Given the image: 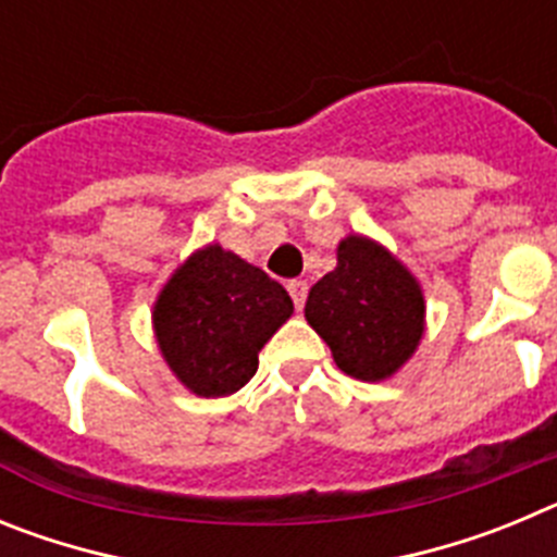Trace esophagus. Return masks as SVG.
I'll list each match as a JSON object with an SVG mask.
<instances>
[{
    "label": "esophagus",
    "mask_w": 557,
    "mask_h": 557,
    "mask_svg": "<svg viewBox=\"0 0 557 557\" xmlns=\"http://www.w3.org/2000/svg\"><path fill=\"white\" fill-rule=\"evenodd\" d=\"M307 282H301V278H293V282H287V293L289 298H293L295 309H304V301H307Z\"/></svg>",
    "instance_id": "esophagus-1"
}]
</instances>
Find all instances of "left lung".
<instances>
[{"label":"left lung","instance_id":"left-lung-1","mask_svg":"<svg viewBox=\"0 0 557 557\" xmlns=\"http://www.w3.org/2000/svg\"><path fill=\"white\" fill-rule=\"evenodd\" d=\"M304 318L332 348L339 371L385 382L424 339V289L385 245L348 234L337 245V268L309 289Z\"/></svg>","mask_w":557,"mask_h":557}]
</instances>
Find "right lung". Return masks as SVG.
<instances>
[{
    "label": "right lung",
    "instance_id": "add662e5",
    "mask_svg": "<svg viewBox=\"0 0 557 557\" xmlns=\"http://www.w3.org/2000/svg\"><path fill=\"white\" fill-rule=\"evenodd\" d=\"M293 314L287 289L218 243L189 253L152 304V334L181 385L231 396L253 379L259 351Z\"/></svg>",
    "mask_w": 557,
    "mask_h": 557
}]
</instances>
